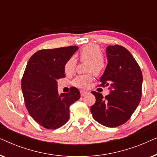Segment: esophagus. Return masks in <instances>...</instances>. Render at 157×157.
Segmentation results:
<instances>
[{"label":"esophagus","instance_id":"obj_1","mask_svg":"<svg viewBox=\"0 0 157 157\" xmlns=\"http://www.w3.org/2000/svg\"><path fill=\"white\" fill-rule=\"evenodd\" d=\"M88 93L87 91H81V96H84L86 94Z\"/></svg>","mask_w":157,"mask_h":157}]
</instances>
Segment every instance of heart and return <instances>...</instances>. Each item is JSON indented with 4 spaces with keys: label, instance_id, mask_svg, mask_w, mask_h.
Instances as JSON below:
<instances>
[{
    "label": "heart",
    "instance_id": "b5f03b06",
    "mask_svg": "<svg viewBox=\"0 0 157 157\" xmlns=\"http://www.w3.org/2000/svg\"><path fill=\"white\" fill-rule=\"evenodd\" d=\"M81 61H86L85 71L88 73L84 75L76 76L72 81L71 84L74 86L86 88L92 81V74L99 75L104 71L106 66V59L101 53V48L98 45L89 44L83 46L78 53ZM77 61L74 56L70 57L64 65V71L66 75H72L76 69Z\"/></svg>",
    "mask_w": 157,
    "mask_h": 157
}]
</instances>
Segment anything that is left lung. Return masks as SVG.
Listing matches in <instances>:
<instances>
[{
    "instance_id": "8db88e82",
    "label": "left lung",
    "mask_w": 157,
    "mask_h": 157,
    "mask_svg": "<svg viewBox=\"0 0 157 157\" xmlns=\"http://www.w3.org/2000/svg\"><path fill=\"white\" fill-rule=\"evenodd\" d=\"M108 64L101 77L99 86H109L110 93L104 97L93 91L96 102L91 107L94 119L107 127L126 123L136 110L142 94V73L134 56L119 45L106 48Z\"/></svg>"
}]
</instances>
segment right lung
Wrapping results in <instances>:
<instances>
[{
  "label": "right lung",
  "instance_id": "1",
  "mask_svg": "<svg viewBox=\"0 0 157 157\" xmlns=\"http://www.w3.org/2000/svg\"><path fill=\"white\" fill-rule=\"evenodd\" d=\"M78 49L76 46L43 49L30 58L21 79L25 106L38 124L48 129L64 125L70 117L69 107L81 97L79 90L71 87L59 95L57 80L66 76L64 65Z\"/></svg>",
  "mask_w": 157,
  "mask_h": 157
}]
</instances>
